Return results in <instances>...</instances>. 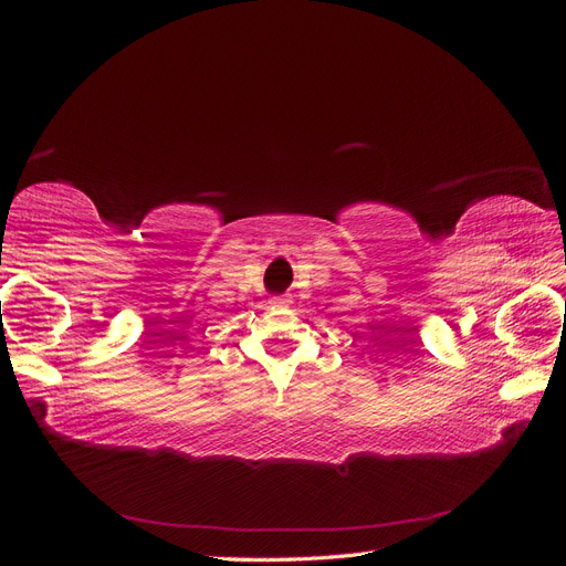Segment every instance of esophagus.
Wrapping results in <instances>:
<instances>
[{
  "label": "esophagus",
  "instance_id": "esophagus-1",
  "mask_svg": "<svg viewBox=\"0 0 566 566\" xmlns=\"http://www.w3.org/2000/svg\"><path fill=\"white\" fill-rule=\"evenodd\" d=\"M285 302H287L285 297H271V304H273V306H281V304H285Z\"/></svg>",
  "mask_w": 566,
  "mask_h": 566
}]
</instances>
